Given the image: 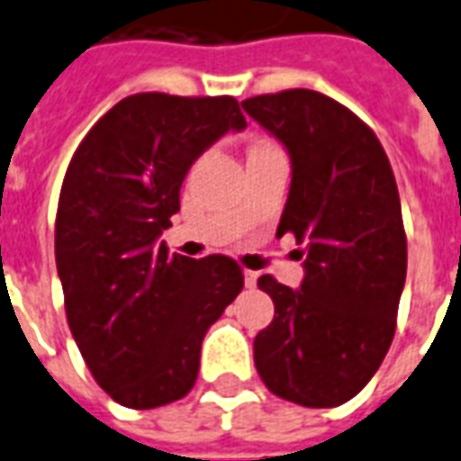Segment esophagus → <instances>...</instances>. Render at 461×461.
I'll use <instances>...</instances> for the list:
<instances>
[{"instance_id": "obj_1", "label": "esophagus", "mask_w": 461, "mask_h": 461, "mask_svg": "<svg viewBox=\"0 0 461 461\" xmlns=\"http://www.w3.org/2000/svg\"><path fill=\"white\" fill-rule=\"evenodd\" d=\"M258 281V274H254V271H244V283H247V288H254Z\"/></svg>"}]
</instances>
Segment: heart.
Wrapping results in <instances>:
<instances>
[{"label": "heart", "instance_id": "obj_1", "mask_svg": "<svg viewBox=\"0 0 461 461\" xmlns=\"http://www.w3.org/2000/svg\"><path fill=\"white\" fill-rule=\"evenodd\" d=\"M266 146L268 144H258V146H254V149H266Z\"/></svg>", "mask_w": 461, "mask_h": 461}]
</instances>
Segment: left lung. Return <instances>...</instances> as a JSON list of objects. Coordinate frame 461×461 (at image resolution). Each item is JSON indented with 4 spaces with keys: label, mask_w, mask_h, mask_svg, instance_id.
Segmentation results:
<instances>
[{
    "label": "left lung",
    "mask_w": 461,
    "mask_h": 461,
    "mask_svg": "<svg viewBox=\"0 0 461 461\" xmlns=\"http://www.w3.org/2000/svg\"><path fill=\"white\" fill-rule=\"evenodd\" d=\"M291 156L278 234L303 244L305 278L258 288L276 315L254 339L266 388L305 408H335L366 386L395 332L408 266L401 200L376 134L315 90L241 102Z\"/></svg>",
    "instance_id": "1"
}]
</instances>
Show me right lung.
I'll use <instances>...</instances> for the list:
<instances>
[{
  "instance_id": "obj_1",
  "label": "right lung",
  "mask_w": 461,
  "mask_h": 461,
  "mask_svg": "<svg viewBox=\"0 0 461 461\" xmlns=\"http://www.w3.org/2000/svg\"><path fill=\"white\" fill-rule=\"evenodd\" d=\"M247 129L234 97L131 95L77 146L60 187L56 266L66 315L95 381L149 411L195 386L210 325L244 288L230 257L168 254L190 166Z\"/></svg>"
}]
</instances>
